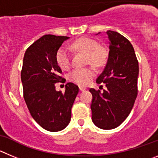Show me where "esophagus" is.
<instances>
[{"instance_id": "esophagus-1", "label": "esophagus", "mask_w": 158, "mask_h": 158, "mask_svg": "<svg viewBox=\"0 0 158 158\" xmlns=\"http://www.w3.org/2000/svg\"><path fill=\"white\" fill-rule=\"evenodd\" d=\"M79 89H80V91H84L86 90V88L84 87V86H79Z\"/></svg>"}]
</instances>
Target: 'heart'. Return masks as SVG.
Returning a JSON list of instances; mask_svg holds the SVG:
<instances>
[{
	"label": "heart",
	"instance_id": "obj_1",
	"mask_svg": "<svg viewBox=\"0 0 158 158\" xmlns=\"http://www.w3.org/2000/svg\"><path fill=\"white\" fill-rule=\"evenodd\" d=\"M71 48L73 50L86 54V63L99 67L103 65L107 60V51L94 39L82 37L72 43ZM56 61L58 66L63 70H67L71 65V57L66 48H61L56 53ZM94 72L91 68L75 69L69 73V78L72 82L86 86L94 77Z\"/></svg>",
	"mask_w": 158,
	"mask_h": 158
}]
</instances>
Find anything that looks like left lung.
Here are the masks:
<instances>
[{
    "mask_svg": "<svg viewBox=\"0 0 158 158\" xmlns=\"http://www.w3.org/2000/svg\"><path fill=\"white\" fill-rule=\"evenodd\" d=\"M109 54L107 64L97 79L105 83L107 89L90 88L92 121L102 129H112L120 126L129 116L138 94L137 81L139 64L134 48L125 36L107 30Z\"/></svg>",
    "mask_w": 158,
    "mask_h": 158,
    "instance_id": "1",
    "label": "left lung"
}]
</instances>
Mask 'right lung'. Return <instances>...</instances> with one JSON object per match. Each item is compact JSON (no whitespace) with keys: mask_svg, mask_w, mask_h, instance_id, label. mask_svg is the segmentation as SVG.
Listing matches in <instances>:
<instances>
[{"mask_svg":"<svg viewBox=\"0 0 158 158\" xmlns=\"http://www.w3.org/2000/svg\"><path fill=\"white\" fill-rule=\"evenodd\" d=\"M69 38L44 35L29 46L23 58L21 79L24 100L31 116L50 132L61 131L69 125L79 93L78 86L72 82L66 84L64 93L55 89L56 82L63 79L56 53Z\"/></svg>","mask_w":158,"mask_h":158,"instance_id":"1","label":"right lung"}]
</instances>
